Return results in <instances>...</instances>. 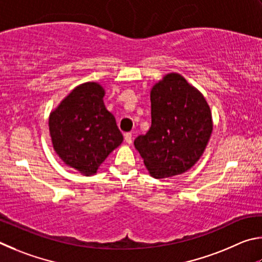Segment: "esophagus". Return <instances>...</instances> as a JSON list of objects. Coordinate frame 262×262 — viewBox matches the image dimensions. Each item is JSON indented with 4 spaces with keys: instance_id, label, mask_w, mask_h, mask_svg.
<instances>
[{
    "instance_id": "esophagus-1",
    "label": "esophagus",
    "mask_w": 262,
    "mask_h": 262,
    "mask_svg": "<svg viewBox=\"0 0 262 262\" xmlns=\"http://www.w3.org/2000/svg\"><path fill=\"white\" fill-rule=\"evenodd\" d=\"M124 139H125V141H126L128 145L132 144V135L131 134H125V135H124Z\"/></svg>"
}]
</instances>
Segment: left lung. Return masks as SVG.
I'll return each instance as SVG.
<instances>
[{"label": "left lung", "mask_w": 262, "mask_h": 262, "mask_svg": "<svg viewBox=\"0 0 262 262\" xmlns=\"http://www.w3.org/2000/svg\"><path fill=\"white\" fill-rule=\"evenodd\" d=\"M152 125L135 146L149 175L168 178L199 161L213 132L209 104L180 73H168L150 90Z\"/></svg>", "instance_id": "1"}]
</instances>
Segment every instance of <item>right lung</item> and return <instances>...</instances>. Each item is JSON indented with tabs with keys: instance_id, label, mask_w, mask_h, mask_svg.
I'll list each match as a JSON object with an SVG mask.
<instances>
[{
	"instance_id": "right-lung-1",
	"label": "right lung",
	"mask_w": 262,
	"mask_h": 262,
	"mask_svg": "<svg viewBox=\"0 0 262 262\" xmlns=\"http://www.w3.org/2000/svg\"><path fill=\"white\" fill-rule=\"evenodd\" d=\"M104 89L89 81L75 87L49 115V134L62 161L85 176L96 173L123 141L114 115L103 102Z\"/></svg>"
}]
</instances>
